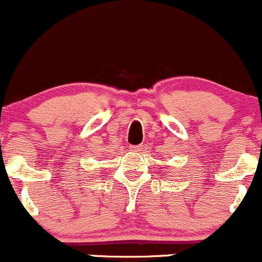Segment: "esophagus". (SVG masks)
I'll return each mask as SVG.
<instances>
[{
	"instance_id": "obj_1",
	"label": "esophagus",
	"mask_w": 262,
	"mask_h": 262,
	"mask_svg": "<svg viewBox=\"0 0 262 262\" xmlns=\"http://www.w3.org/2000/svg\"><path fill=\"white\" fill-rule=\"evenodd\" d=\"M129 149H130L132 151H140L141 145H130L129 146Z\"/></svg>"
}]
</instances>
